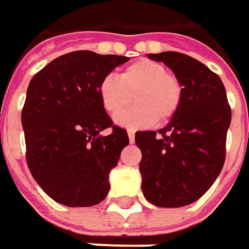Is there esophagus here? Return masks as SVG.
<instances>
[{
  "label": "esophagus",
  "mask_w": 249,
  "mask_h": 249,
  "mask_svg": "<svg viewBox=\"0 0 249 249\" xmlns=\"http://www.w3.org/2000/svg\"><path fill=\"white\" fill-rule=\"evenodd\" d=\"M128 138H129V142H134L135 141V134H134V131H128Z\"/></svg>",
  "instance_id": "34e87169"
}]
</instances>
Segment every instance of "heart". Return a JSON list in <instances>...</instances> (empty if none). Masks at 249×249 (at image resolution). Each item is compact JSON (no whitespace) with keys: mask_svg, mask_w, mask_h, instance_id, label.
Listing matches in <instances>:
<instances>
[{"mask_svg":"<svg viewBox=\"0 0 249 249\" xmlns=\"http://www.w3.org/2000/svg\"><path fill=\"white\" fill-rule=\"evenodd\" d=\"M134 94L136 105L121 110ZM102 108L116 114L115 123L125 128H144L155 123L164 124L178 112L182 102V85L168 68L154 59L142 58L128 65L118 77L108 74L98 82Z\"/></svg>","mask_w":249,"mask_h":249,"instance_id":"1","label":"heart"}]
</instances>
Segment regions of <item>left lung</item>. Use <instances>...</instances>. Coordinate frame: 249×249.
I'll return each mask as SVG.
<instances>
[{
    "label": "left lung",
    "instance_id": "8db88e82",
    "mask_svg": "<svg viewBox=\"0 0 249 249\" xmlns=\"http://www.w3.org/2000/svg\"><path fill=\"white\" fill-rule=\"evenodd\" d=\"M182 85V102L167 126L135 132L142 152V194L151 204L178 208L199 199L225 162L231 108L221 78L198 59L174 51L148 54Z\"/></svg>",
    "mask_w": 249,
    "mask_h": 249
}]
</instances>
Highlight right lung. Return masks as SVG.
<instances>
[{"label":"right lung","mask_w":249,"mask_h":249,"mask_svg":"<svg viewBox=\"0 0 249 249\" xmlns=\"http://www.w3.org/2000/svg\"><path fill=\"white\" fill-rule=\"evenodd\" d=\"M126 61L74 51L30 81L21 114L27 164L38 185L62 205L91 207L109 191V171L129 140L102 108L98 82ZM107 127L111 134L101 136Z\"/></svg>","instance_id":"obj_1"}]
</instances>
